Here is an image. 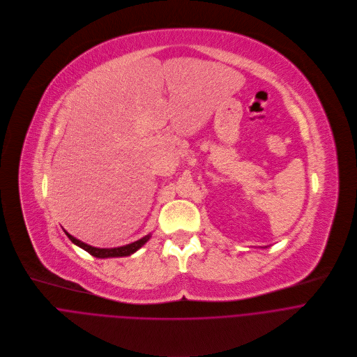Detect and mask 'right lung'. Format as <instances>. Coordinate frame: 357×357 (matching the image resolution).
Wrapping results in <instances>:
<instances>
[{"label": "right lung", "instance_id": "1", "mask_svg": "<svg viewBox=\"0 0 357 357\" xmlns=\"http://www.w3.org/2000/svg\"><path fill=\"white\" fill-rule=\"evenodd\" d=\"M64 232H66V235L68 236V238L71 240V243H74L75 245H78L79 248H82L84 251H86L88 254H91L92 257L100 258V259H105V258L129 257V255L135 254L137 250H140V248L150 240V236H151V234H149V235L143 236V238L139 240V241H135V243H132V244H128V245H123V247H119V248H95V247H91V245H88V244H85V243L77 240L75 236L70 235L66 229H64Z\"/></svg>", "mask_w": 357, "mask_h": 357}]
</instances>
